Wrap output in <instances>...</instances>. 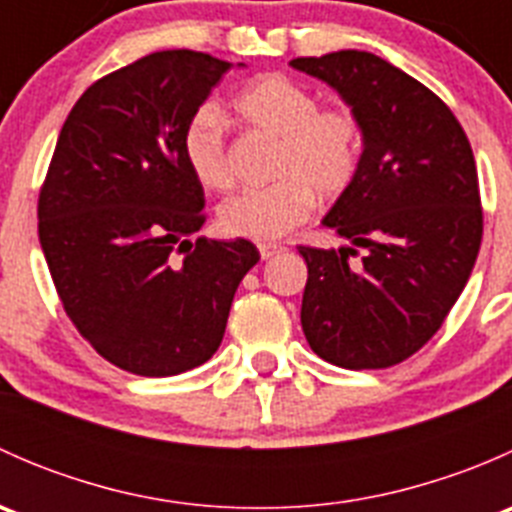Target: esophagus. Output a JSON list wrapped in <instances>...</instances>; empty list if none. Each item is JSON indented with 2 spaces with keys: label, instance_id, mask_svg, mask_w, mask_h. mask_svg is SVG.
<instances>
[{
  "label": "esophagus",
  "instance_id": "34e87169",
  "mask_svg": "<svg viewBox=\"0 0 512 512\" xmlns=\"http://www.w3.org/2000/svg\"><path fill=\"white\" fill-rule=\"evenodd\" d=\"M277 252H282V245H277V242H260L262 260H270V257H275Z\"/></svg>",
  "mask_w": 512,
  "mask_h": 512
}]
</instances>
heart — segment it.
Listing matches in <instances>:
<instances>
[{
    "instance_id": "obj_1",
    "label": "heart",
    "mask_w": 512,
    "mask_h": 512,
    "mask_svg": "<svg viewBox=\"0 0 512 512\" xmlns=\"http://www.w3.org/2000/svg\"><path fill=\"white\" fill-rule=\"evenodd\" d=\"M242 126L277 138L267 188L245 190L223 203L220 230L242 240H280L307 223L317 198L337 200L354 185L361 168L364 131L347 103L319 106L307 86L280 74L247 84L232 98ZM183 156L205 190H230L235 183L227 156L223 123L213 111H200L183 133Z\"/></svg>"
}]
</instances>
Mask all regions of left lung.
I'll return each instance as SVG.
<instances>
[{
    "mask_svg": "<svg viewBox=\"0 0 512 512\" xmlns=\"http://www.w3.org/2000/svg\"><path fill=\"white\" fill-rule=\"evenodd\" d=\"M289 64L337 89L364 131L359 175L322 220L354 247H297L304 337L334 366L389 369L441 329L476 265V158L451 108L389 61L349 49Z\"/></svg>",
    "mask_w": 512,
    "mask_h": 512,
    "instance_id": "8db88e82",
    "label": "left lung"
}]
</instances>
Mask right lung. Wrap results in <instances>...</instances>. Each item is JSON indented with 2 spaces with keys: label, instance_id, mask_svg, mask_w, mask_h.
<instances>
[{
  "label": "right lung",
  "instance_id": "obj_1",
  "mask_svg": "<svg viewBox=\"0 0 512 512\" xmlns=\"http://www.w3.org/2000/svg\"><path fill=\"white\" fill-rule=\"evenodd\" d=\"M230 64L156 51L94 81L39 190V242L64 312L106 361L138 376L205 364L223 342L250 240L188 237L205 223L183 133Z\"/></svg>",
  "mask_w": 512,
  "mask_h": 512
}]
</instances>
